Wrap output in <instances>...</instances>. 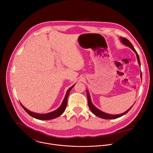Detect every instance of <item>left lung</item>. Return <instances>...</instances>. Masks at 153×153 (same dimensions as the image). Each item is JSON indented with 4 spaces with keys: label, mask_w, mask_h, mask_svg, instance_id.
<instances>
[{
    "label": "left lung",
    "mask_w": 153,
    "mask_h": 153,
    "mask_svg": "<svg viewBox=\"0 0 153 153\" xmlns=\"http://www.w3.org/2000/svg\"><path fill=\"white\" fill-rule=\"evenodd\" d=\"M120 41L122 43H123V44L128 47H129L130 48H131L134 52L136 54V56H137V60H138V62H139V64L140 66V59H139V56L137 53V51H136V50L134 49V48L133 47V45L131 44V43L128 39H126V38H124V37H120ZM140 76H141V78H142V73L140 74ZM86 94H87V98H88V106H89V108L90 109V110L92 111V113L95 114L96 116L100 117V118H102V119H116V118H119L122 116H123L124 114H125L126 113H127L130 110L131 108L133 107V106L131 107L129 109H128V110L125 111V113H122V114H115V115H112V114H107L106 113H104L102 111H100V110H99L98 108H97L91 102V98H90V94L88 91V90H86Z\"/></svg>",
    "instance_id": "1"
}]
</instances>
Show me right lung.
Segmentation results:
<instances>
[{"mask_svg":"<svg viewBox=\"0 0 153 153\" xmlns=\"http://www.w3.org/2000/svg\"><path fill=\"white\" fill-rule=\"evenodd\" d=\"M75 85H73L71 87L67 90L66 95H65V97L61 104V105L60 106L59 108H58L57 110H56L54 111H52L51 113H47V114H38V113H33L31 112V111L28 110V109H27L25 107H24L22 105H21V106H22V108L24 109L25 111L31 116H32L33 117L37 119H39V120H50V119H55L59 116H60L61 114H62L63 113V112L65 111V109H66L67 105V99H68V97L69 95V93L70 92V91L71 90V89L73 88V86Z\"/></svg>","mask_w":153,"mask_h":153,"instance_id":"add662e5","label":"right lung"}]
</instances>
